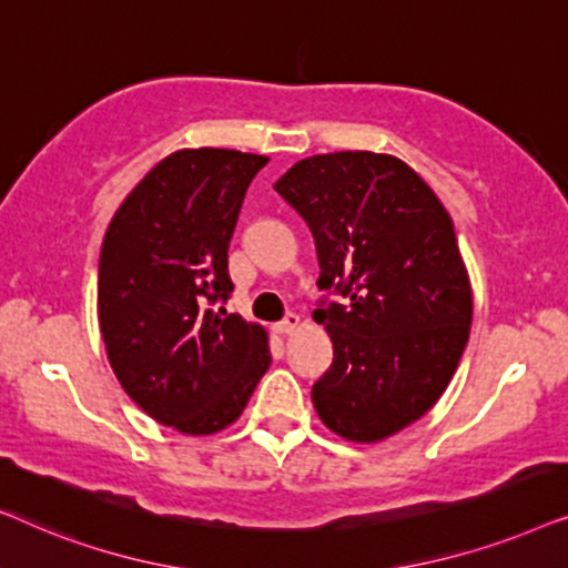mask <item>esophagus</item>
Wrapping results in <instances>:
<instances>
[{"label": "esophagus", "instance_id": "34e87169", "mask_svg": "<svg viewBox=\"0 0 568 568\" xmlns=\"http://www.w3.org/2000/svg\"><path fill=\"white\" fill-rule=\"evenodd\" d=\"M297 328H300V315H294V313H290V315L284 317V321H278L274 325V331L282 333V336H286V333H292V331H297Z\"/></svg>", "mask_w": 568, "mask_h": 568}]
</instances>
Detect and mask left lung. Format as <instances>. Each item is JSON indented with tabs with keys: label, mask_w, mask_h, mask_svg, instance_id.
Wrapping results in <instances>:
<instances>
[{
	"label": "left lung",
	"mask_w": 568,
	"mask_h": 568,
	"mask_svg": "<svg viewBox=\"0 0 568 568\" xmlns=\"http://www.w3.org/2000/svg\"><path fill=\"white\" fill-rule=\"evenodd\" d=\"M274 189L313 232V317L333 364L313 385L317 416L352 442L406 429L447 390L470 336L473 292L447 209L393 154L333 152L300 160Z\"/></svg>",
	"instance_id": "obj_1"
}]
</instances>
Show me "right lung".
Returning <instances> with one entry per match:
<instances>
[{
  "label": "right lung",
  "instance_id": "obj_1",
  "mask_svg": "<svg viewBox=\"0 0 568 568\" xmlns=\"http://www.w3.org/2000/svg\"><path fill=\"white\" fill-rule=\"evenodd\" d=\"M263 154L181 150L158 162L108 224L98 317L108 362L139 408L183 434L237 422L271 364L266 331L227 302V251Z\"/></svg>",
  "mask_w": 568,
  "mask_h": 568
}]
</instances>
